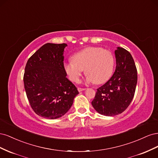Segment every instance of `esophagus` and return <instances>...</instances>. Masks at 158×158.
I'll return each mask as SVG.
<instances>
[{
    "label": "esophagus",
    "instance_id": "1",
    "mask_svg": "<svg viewBox=\"0 0 158 158\" xmlns=\"http://www.w3.org/2000/svg\"><path fill=\"white\" fill-rule=\"evenodd\" d=\"M85 88H78V92H82V91L85 90Z\"/></svg>",
    "mask_w": 158,
    "mask_h": 158
}]
</instances>
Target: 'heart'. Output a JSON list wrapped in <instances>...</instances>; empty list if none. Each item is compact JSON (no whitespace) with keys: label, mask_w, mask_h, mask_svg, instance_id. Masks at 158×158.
<instances>
[{"label":"heart","mask_w":158,"mask_h":158,"mask_svg":"<svg viewBox=\"0 0 158 158\" xmlns=\"http://www.w3.org/2000/svg\"><path fill=\"white\" fill-rule=\"evenodd\" d=\"M114 66L112 52L101 47H89L76 52L73 60L66 62L64 69L70 80L78 82L83 70L87 76L86 82L100 84L111 77Z\"/></svg>","instance_id":"heart-1"}]
</instances>
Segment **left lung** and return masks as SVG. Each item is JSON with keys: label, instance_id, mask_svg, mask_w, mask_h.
<instances>
[{"label": "left lung", "instance_id": "left-lung-1", "mask_svg": "<svg viewBox=\"0 0 158 158\" xmlns=\"http://www.w3.org/2000/svg\"><path fill=\"white\" fill-rule=\"evenodd\" d=\"M114 55L115 71L106 84L97 89L92 102L97 112L110 117L121 114L128 107L137 84V70L131 54L118 47Z\"/></svg>", "mask_w": 158, "mask_h": 158}]
</instances>
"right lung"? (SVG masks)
I'll return each instance as SVG.
<instances>
[{
  "mask_svg": "<svg viewBox=\"0 0 158 158\" xmlns=\"http://www.w3.org/2000/svg\"><path fill=\"white\" fill-rule=\"evenodd\" d=\"M66 44H46L28 59L23 75L27 98L34 112L45 118L63 116L79 92L66 78Z\"/></svg>",
  "mask_w": 158,
  "mask_h": 158,
  "instance_id": "right-lung-1",
  "label": "right lung"
}]
</instances>
